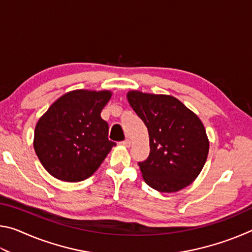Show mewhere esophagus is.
<instances>
[{
  "instance_id": "1",
  "label": "esophagus",
  "mask_w": 252,
  "mask_h": 252,
  "mask_svg": "<svg viewBox=\"0 0 252 252\" xmlns=\"http://www.w3.org/2000/svg\"><path fill=\"white\" fill-rule=\"evenodd\" d=\"M121 144H122V146H125V147H130V144H131V141H130V140L129 139H126V140H125V141H122L121 142Z\"/></svg>"
}]
</instances>
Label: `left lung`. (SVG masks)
I'll return each instance as SVG.
<instances>
[{
  "mask_svg": "<svg viewBox=\"0 0 252 252\" xmlns=\"http://www.w3.org/2000/svg\"><path fill=\"white\" fill-rule=\"evenodd\" d=\"M126 96L150 138V155L138 162L144 181L160 192L189 186L201 172L209 152L202 122L171 95L131 91Z\"/></svg>",
  "mask_w": 252,
  "mask_h": 252,
  "instance_id": "left-lung-1",
  "label": "left lung"
}]
</instances>
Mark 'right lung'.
I'll use <instances>...</instances> for the list:
<instances>
[{"instance_id":"right-lung-1","label":"right lung","mask_w":252,"mask_h":252,"mask_svg":"<svg viewBox=\"0 0 252 252\" xmlns=\"http://www.w3.org/2000/svg\"><path fill=\"white\" fill-rule=\"evenodd\" d=\"M110 97L109 91H72L40 119L34 131V150L51 176L78 182L100 167L116 146L108 138V122L101 118Z\"/></svg>"}]
</instances>
